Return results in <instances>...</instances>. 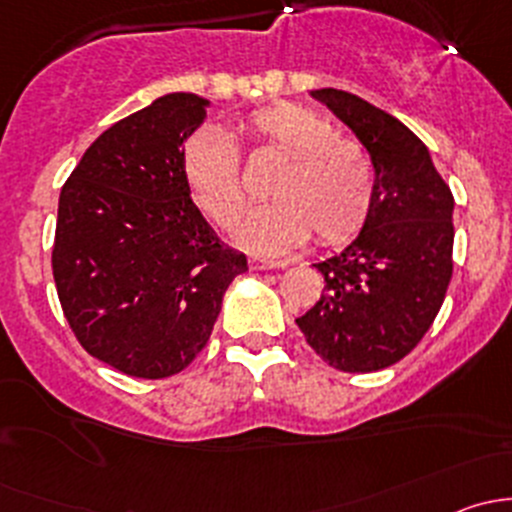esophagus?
<instances>
[{"instance_id":"34e87169","label":"esophagus","mask_w":512,"mask_h":512,"mask_svg":"<svg viewBox=\"0 0 512 512\" xmlns=\"http://www.w3.org/2000/svg\"><path fill=\"white\" fill-rule=\"evenodd\" d=\"M287 260H265V257H250V267L252 270H275V267H285Z\"/></svg>"}]
</instances>
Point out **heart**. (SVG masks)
Masks as SVG:
<instances>
[{"label":"heart","mask_w":512,"mask_h":512,"mask_svg":"<svg viewBox=\"0 0 512 512\" xmlns=\"http://www.w3.org/2000/svg\"><path fill=\"white\" fill-rule=\"evenodd\" d=\"M252 148L285 156L270 180V203L237 227L252 250L275 252L297 245L309 230L319 242H344L366 223L374 203V165L356 141L309 108L280 103L260 108L242 123ZM183 175L195 203L213 223L230 227L247 205L240 151L218 128L198 131L183 148Z\"/></svg>","instance_id":"b5f03b06"}]
</instances>
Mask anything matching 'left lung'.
<instances>
[{"label": "left lung", "mask_w": 512, "mask_h": 512, "mask_svg": "<svg viewBox=\"0 0 512 512\" xmlns=\"http://www.w3.org/2000/svg\"><path fill=\"white\" fill-rule=\"evenodd\" d=\"M352 128L374 165V203L354 242L317 262L324 294L297 319L329 366L369 374L428 332L453 275V195L399 118L339 89L312 91Z\"/></svg>", "instance_id": "obj_1"}]
</instances>
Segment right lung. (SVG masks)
<instances>
[{
    "instance_id": "obj_1",
    "label": "right lung",
    "mask_w": 512,
    "mask_h": 512,
    "mask_svg": "<svg viewBox=\"0 0 512 512\" xmlns=\"http://www.w3.org/2000/svg\"><path fill=\"white\" fill-rule=\"evenodd\" d=\"M208 98L165 94L101 133L59 195L54 267L81 347L138 379L183 371L208 344L247 257L190 200L183 148Z\"/></svg>"
}]
</instances>
